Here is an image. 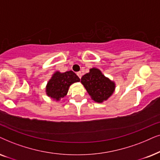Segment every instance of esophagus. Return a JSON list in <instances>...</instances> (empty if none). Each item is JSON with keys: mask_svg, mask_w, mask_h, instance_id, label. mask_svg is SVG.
Segmentation results:
<instances>
[{"mask_svg": "<svg viewBox=\"0 0 160 160\" xmlns=\"http://www.w3.org/2000/svg\"><path fill=\"white\" fill-rule=\"evenodd\" d=\"M77 74H78V76L79 77V78H81V77H82V72H78V73H77Z\"/></svg>", "mask_w": 160, "mask_h": 160, "instance_id": "obj_1", "label": "esophagus"}]
</instances>
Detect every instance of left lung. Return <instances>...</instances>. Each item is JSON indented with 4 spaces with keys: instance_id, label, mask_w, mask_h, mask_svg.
Here are the masks:
<instances>
[{
    "instance_id": "1",
    "label": "left lung",
    "mask_w": 160,
    "mask_h": 160,
    "mask_svg": "<svg viewBox=\"0 0 160 160\" xmlns=\"http://www.w3.org/2000/svg\"><path fill=\"white\" fill-rule=\"evenodd\" d=\"M81 83L83 85L91 99L98 103L106 101L112 95L116 83L102 73L97 68H91L88 73L82 77Z\"/></svg>"
}]
</instances>
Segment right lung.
Instances as JSON below:
<instances>
[{
  "instance_id": "obj_1",
  "label": "right lung",
  "mask_w": 160,
  "mask_h": 160,
  "mask_svg": "<svg viewBox=\"0 0 160 160\" xmlns=\"http://www.w3.org/2000/svg\"><path fill=\"white\" fill-rule=\"evenodd\" d=\"M80 81L78 76L72 71H57L52 74L46 86V94L55 101H60L67 94L70 86Z\"/></svg>"
}]
</instances>
